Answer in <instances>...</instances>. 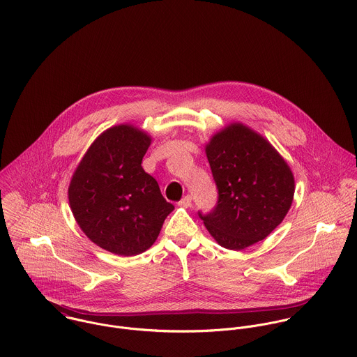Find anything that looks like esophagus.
<instances>
[{
	"label": "esophagus",
	"instance_id": "esophagus-1",
	"mask_svg": "<svg viewBox=\"0 0 357 357\" xmlns=\"http://www.w3.org/2000/svg\"><path fill=\"white\" fill-rule=\"evenodd\" d=\"M179 207H183V208H189L192 206V197L190 196H185L179 203H178Z\"/></svg>",
	"mask_w": 357,
	"mask_h": 357
}]
</instances>
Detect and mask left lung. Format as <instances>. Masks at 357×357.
<instances>
[{
    "mask_svg": "<svg viewBox=\"0 0 357 357\" xmlns=\"http://www.w3.org/2000/svg\"><path fill=\"white\" fill-rule=\"evenodd\" d=\"M206 154L219 197L213 213L199 215L215 241L240 251L266 238L294 200V175L282 154L243 123L214 134Z\"/></svg>",
    "mask_w": 357,
    "mask_h": 357,
    "instance_id": "8db88e82",
    "label": "left lung"
}]
</instances>
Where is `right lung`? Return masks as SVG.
<instances>
[{
	"instance_id": "1",
	"label": "right lung",
	"mask_w": 357,
	"mask_h": 357,
	"mask_svg": "<svg viewBox=\"0 0 357 357\" xmlns=\"http://www.w3.org/2000/svg\"><path fill=\"white\" fill-rule=\"evenodd\" d=\"M150 143L151 137L132 124L107 128L91 143L69 185L79 229L116 255L132 257L150 248L174 210L142 168Z\"/></svg>"
}]
</instances>
